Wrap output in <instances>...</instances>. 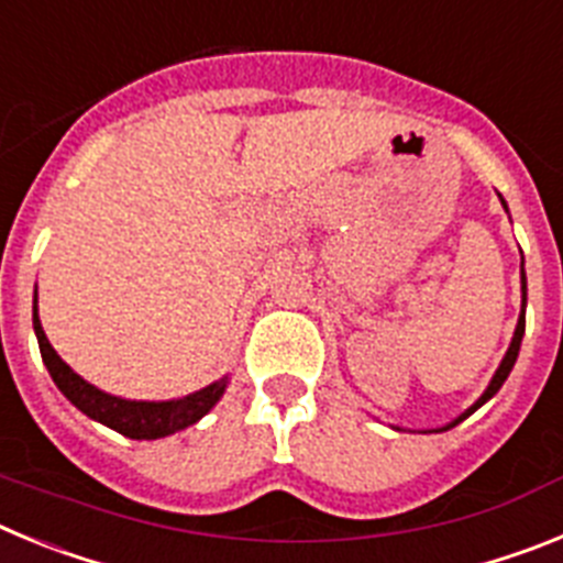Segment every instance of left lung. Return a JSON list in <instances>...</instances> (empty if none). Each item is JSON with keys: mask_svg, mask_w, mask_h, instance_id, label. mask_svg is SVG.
<instances>
[{"mask_svg": "<svg viewBox=\"0 0 563 563\" xmlns=\"http://www.w3.org/2000/svg\"><path fill=\"white\" fill-rule=\"evenodd\" d=\"M521 290H525V305H527V282H525V267H521ZM525 305H521V316H519V324H516V335H514V341H510V350H507L505 361H501V366H499V369H496V375H494V380H490V386H487V391H485V395L479 397V400L474 402V406H471V409L465 411V415L460 417V420H454V422H451V426H456V422H462V420H465L467 415H474V411L479 409L482 402H487V400H490V397H494L496 391L501 389V383L507 380V375H510V369H514L516 357H519L521 335H525ZM451 426H449V429H451Z\"/></svg>", "mask_w": 563, "mask_h": 563, "instance_id": "obj_1", "label": "left lung"}]
</instances>
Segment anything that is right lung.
<instances>
[{
	"label": "right lung",
	"mask_w": 563,
	"mask_h": 563,
	"mask_svg": "<svg viewBox=\"0 0 563 563\" xmlns=\"http://www.w3.org/2000/svg\"><path fill=\"white\" fill-rule=\"evenodd\" d=\"M33 330H36L38 350H42L44 363H47L49 377L56 380V386L64 391V397H67L76 409H81L87 417L103 422V426L114 429L118 434L132 437V440H157V437H168L174 434V431L188 429V426H194L200 417H206L208 411L213 409V402L220 400L222 391H225V380H220L206 386V389L194 391V395L183 397V400H121V397H112L107 395V391L96 389V386H89L84 377H78L76 372L69 369L67 363L56 355V350L49 346L47 335H44L36 307H33Z\"/></svg>",
	"instance_id": "add662e5"
}]
</instances>
